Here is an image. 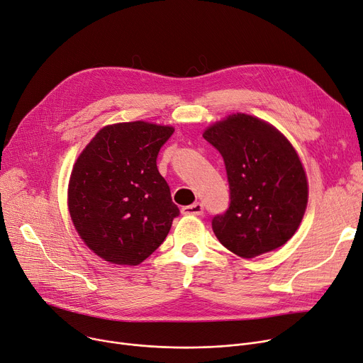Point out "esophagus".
I'll return each mask as SVG.
<instances>
[{
	"label": "esophagus",
	"mask_w": 363,
	"mask_h": 363,
	"mask_svg": "<svg viewBox=\"0 0 363 363\" xmlns=\"http://www.w3.org/2000/svg\"><path fill=\"white\" fill-rule=\"evenodd\" d=\"M181 211L184 214H189V216H200L204 211V206L201 203H194V204H191V206L182 207Z\"/></svg>",
	"instance_id": "esophagus-1"
}]
</instances>
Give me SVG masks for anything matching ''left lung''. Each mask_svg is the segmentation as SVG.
Returning a JSON list of instances; mask_svg holds the SVG:
<instances>
[{"label": "left lung", "instance_id": "obj_1", "mask_svg": "<svg viewBox=\"0 0 363 363\" xmlns=\"http://www.w3.org/2000/svg\"><path fill=\"white\" fill-rule=\"evenodd\" d=\"M203 137L222 155L229 182V207L211 220L220 244L242 258L284 245L308 203L306 175L292 144L245 113L216 123Z\"/></svg>", "mask_w": 363, "mask_h": 363}]
</instances>
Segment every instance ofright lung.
Returning <instances> with one entry per match:
<instances>
[{"instance_id": "add662e5", "label": "right lung", "mask_w": 363, "mask_h": 363, "mask_svg": "<svg viewBox=\"0 0 363 363\" xmlns=\"http://www.w3.org/2000/svg\"><path fill=\"white\" fill-rule=\"evenodd\" d=\"M174 131L143 121L108 125L72 167L71 220L84 244L105 261L143 262L162 245L179 216L156 163Z\"/></svg>"}]
</instances>
